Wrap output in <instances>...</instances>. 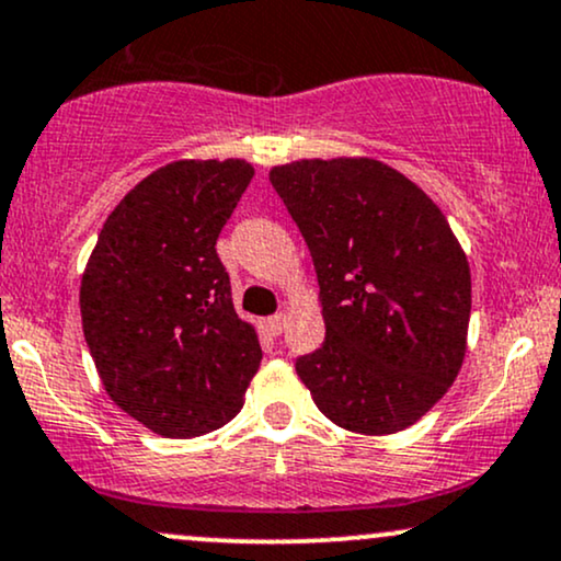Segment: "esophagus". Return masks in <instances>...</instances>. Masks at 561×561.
<instances>
[{"instance_id":"34e87169","label":"esophagus","mask_w":561,"mask_h":561,"mask_svg":"<svg viewBox=\"0 0 561 561\" xmlns=\"http://www.w3.org/2000/svg\"><path fill=\"white\" fill-rule=\"evenodd\" d=\"M266 327H268V332H272V334H282V332H285V327H287V317H285V313H274V317H268Z\"/></svg>"}]
</instances>
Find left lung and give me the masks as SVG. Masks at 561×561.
<instances>
[{
    "instance_id": "1",
    "label": "left lung",
    "mask_w": 561,
    "mask_h": 561,
    "mask_svg": "<svg viewBox=\"0 0 561 561\" xmlns=\"http://www.w3.org/2000/svg\"><path fill=\"white\" fill-rule=\"evenodd\" d=\"M268 179L311 250L327 327L295 371L337 427L401 433L465 362V250L433 199L379 160H295Z\"/></svg>"
}]
</instances>
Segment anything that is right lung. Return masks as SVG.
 Masks as SVG:
<instances>
[{
	"instance_id": "obj_1",
	"label": "right lung",
	"mask_w": 561,
	"mask_h": 561,
	"mask_svg": "<svg viewBox=\"0 0 561 561\" xmlns=\"http://www.w3.org/2000/svg\"><path fill=\"white\" fill-rule=\"evenodd\" d=\"M244 160H176L107 216L81 279L83 337L115 405L163 437L234 420L259 371L216 240L253 179Z\"/></svg>"
}]
</instances>
